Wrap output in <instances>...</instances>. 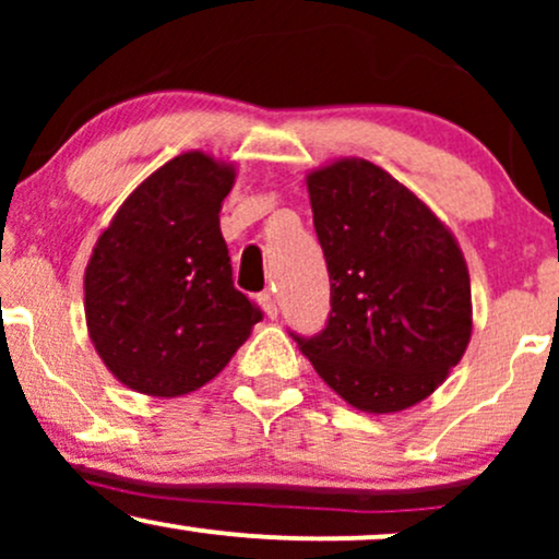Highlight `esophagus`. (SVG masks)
Wrapping results in <instances>:
<instances>
[{"instance_id":"34e87169","label":"esophagus","mask_w":559,"mask_h":559,"mask_svg":"<svg viewBox=\"0 0 559 559\" xmlns=\"http://www.w3.org/2000/svg\"><path fill=\"white\" fill-rule=\"evenodd\" d=\"M258 301H260V307L262 310H265V316L267 318H278V305H275V299H273V294L271 292H262V294H258Z\"/></svg>"}]
</instances>
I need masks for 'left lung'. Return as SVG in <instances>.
<instances>
[{
  "label": "left lung",
  "mask_w": 559,
  "mask_h": 559,
  "mask_svg": "<svg viewBox=\"0 0 559 559\" xmlns=\"http://www.w3.org/2000/svg\"><path fill=\"white\" fill-rule=\"evenodd\" d=\"M331 278V316L297 338L316 373L352 407H413L463 360L471 275L457 239L407 186L362 157L307 173Z\"/></svg>",
  "instance_id": "left-lung-1"
}]
</instances>
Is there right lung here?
Here are the masks:
<instances>
[{
	"instance_id": "obj_1",
	"label": "right lung",
	"mask_w": 559,
	"mask_h": 559,
	"mask_svg": "<svg viewBox=\"0 0 559 559\" xmlns=\"http://www.w3.org/2000/svg\"><path fill=\"white\" fill-rule=\"evenodd\" d=\"M234 181V163L183 152L144 178L96 239L83 275L88 338L139 394L202 389L262 320L234 288L221 234Z\"/></svg>"
}]
</instances>
